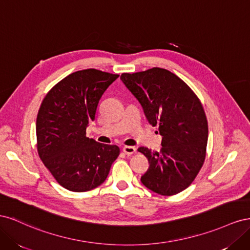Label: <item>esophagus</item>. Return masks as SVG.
Listing matches in <instances>:
<instances>
[{
	"label": "esophagus",
	"instance_id": "34e87169",
	"mask_svg": "<svg viewBox=\"0 0 250 250\" xmlns=\"http://www.w3.org/2000/svg\"><path fill=\"white\" fill-rule=\"evenodd\" d=\"M123 152L127 155H131L137 152V148L132 147V146H125L123 147Z\"/></svg>",
	"mask_w": 250,
	"mask_h": 250
}]
</instances>
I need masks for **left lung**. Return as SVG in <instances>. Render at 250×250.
I'll return each mask as SVG.
<instances>
[{
	"label": "left lung",
	"mask_w": 250,
	"mask_h": 250,
	"mask_svg": "<svg viewBox=\"0 0 250 250\" xmlns=\"http://www.w3.org/2000/svg\"><path fill=\"white\" fill-rule=\"evenodd\" d=\"M121 80L162 135L160 152L146 147L138 149L150 164L141 177L142 184L164 196L186 190L206 158L208 127L199 99L175 74L161 67L124 73Z\"/></svg>",
	"instance_id": "1"
}]
</instances>
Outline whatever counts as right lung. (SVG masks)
<instances>
[{"instance_id":"add662e5","label":"right lung","mask_w":250,"mask_h":250,"mask_svg":"<svg viewBox=\"0 0 250 250\" xmlns=\"http://www.w3.org/2000/svg\"><path fill=\"white\" fill-rule=\"evenodd\" d=\"M117 74L87 69L72 73L44 97L36 119L37 151L57 183L73 192H85L106 179L120 154L116 145L86 138L105 90Z\"/></svg>"}]
</instances>
